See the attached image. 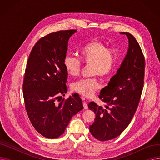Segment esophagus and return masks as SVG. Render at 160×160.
Instances as JSON below:
<instances>
[{
	"mask_svg": "<svg viewBox=\"0 0 160 160\" xmlns=\"http://www.w3.org/2000/svg\"><path fill=\"white\" fill-rule=\"evenodd\" d=\"M82 100H86V97H82ZM83 108H84L85 110H87V109H88V104H87L86 102L84 101L83 102Z\"/></svg>",
	"mask_w": 160,
	"mask_h": 160,
	"instance_id": "obj_1",
	"label": "esophagus"
}]
</instances>
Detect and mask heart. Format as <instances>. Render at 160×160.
Returning a JSON list of instances; mask_svg holds the SVG:
<instances>
[{
	"label": "heart",
	"mask_w": 160,
	"mask_h": 160,
	"mask_svg": "<svg viewBox=\"0 0 160 160\" xmlns=\"http://www.w3.org/2000/svg\"><path fill=\"white\" fill-rule=\"evenodd\" d=\"M82 60L87 65H92L91 75H100L104 79L110 78L115 71L119 58L117 52L108 49L107 46L97 39L90 41L80 50ZM63 65L67 74L75 77L82 71V64L79 59L67 55L63 60ZM98 77L82 79L71 84V89L83 96L91 97L100 88Z\"/></svg>",
	"instance_id": "b5f03b06"
}]
</instances>
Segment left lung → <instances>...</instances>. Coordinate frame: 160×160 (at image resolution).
I'll return each instance as SVG.
<instances>
[{
  "mask_svg": "<svg viewBox=\"0 0 160 160\" xmlns=\"http://www.w3.org/2000/svg\"><path fill=\"white\" fill-rule=\"evenodd\" d=\"M129 48L120 68L100 91L99 98L106 108L91 102L88 107L96 115L89 131L95 139L104 141L119 136L127 128L139 105L144 83L145 60L138 41L127 32Z\"/></svg>",
  "mask_w": 160,
  "mask_h": 160,
  "instance_id": "obj_1",
  "label": "left lung"
}]
</instances>
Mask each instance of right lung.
<instances>
[{
  "label": "right lung",
  "mask_w": 160,
  "mask_h": 160,
  "mask_svg": "<svg viewBox=\"0 0 160 160\" xmlns=\"http://www.w3.org/2000/svg\"><path fill=\"white\" fill-rule=\"evenodd\" d=\"M76 32L62 30L41 38L27 61L22 85L25 109L33 127L47 138L62 135L72 117L83 108L78 93L60 99L67 90L63 60L68 40Z\"/></svg>",
  "instance_id": "add662e5"
}]
</instances>
